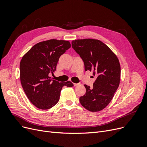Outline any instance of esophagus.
Here are the masks:
<instances>
[{
  "instance_id": "esophagus-1",
  "label": "esophagus",
  "mask_w": 147,
  "mask_h": 147,
  "mask_svg": "<svg viewBox=\"0 0 147 147\" xmlns=\"http://www.w3.org/2000/svg\"><path fill=\"white\" fill-rule=\"evenodd\" d=\"M79 84V83H74V86H78Z\"/></svg>"
}]
</instances>
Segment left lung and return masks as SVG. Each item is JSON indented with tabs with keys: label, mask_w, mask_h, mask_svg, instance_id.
<instances>
[{
	"label": "left lung",
	"mask_w": 147,
	"mask_h": 147,
	"mask_svg": "<svg viewBox=\"0 0 147 147\" xmlns=\"http://www.w3.org/2000/svg\"><path fill=\"white\" fill-rule=\"evenodd\" d=\"M72 47L84 62L85 71H92L96 77L92 88L84 84L86 93L80 97V102L90 112H99L108 105L119 86V60L109 47L99 40H75Z\"/></svg>",
	"instance_id": "left-lung-1"
}]
</instances>
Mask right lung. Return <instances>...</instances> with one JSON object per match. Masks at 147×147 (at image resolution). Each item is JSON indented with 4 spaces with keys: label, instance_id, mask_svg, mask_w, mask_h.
I'll return each instance as SVG.
<instances>
[{
    "label": "right lung",
    "instance_id": "add662e5",
    "mask_svg": "<svg viewBox=\"0 0 147 147\" xmlns=\"http://www.w3.org/2000/svg\"><path fill=\"white\" fill-rule=\"evenodd\" d=\"M71 47L69 41L51 39L35 44L22 57L20 80L31 103L42 110L55 106L64 86L72 87L71 82H59L49 77L56 70L60 56Z\"/></svg>",
    "mask_w": 147,
    "mask_h": 147
}]
</instances>
